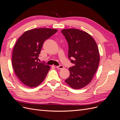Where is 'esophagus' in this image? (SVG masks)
<instances>
[{"instance_id":"esophagus-1","label":"esophagus","mask_w":120,"mask_h":120,"mask_svg":"<svg viewBox=\"0 0 120 120\" xmlns=\"http://www.w3.org/2000/svg\"><path fill=\"white\" fill-rule=\"evenodd\" d=\"M56 68H57V69H59V70H61V69H63L64 68V66H62V65H60V66H56Z\"/></svg>"}]
</instances>
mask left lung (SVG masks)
<instances>
[{"instance_id":"left-lung-1","label":"left lung","mask_w":120,"mask_h":120,"mask_svg":"<svg viewBox=\"0 0 120 120\" xmlns=\"http://www.w3.org/2000/svg\"><path fill=\"white\" fill-rule=\"evenodd\" d=\"M61 32L68 45V57L75 64L69 68L70 75L65 82L72 89L82 88L91 82L99 66L97 45L91 35L78 29H64Z\"/></svg>"}]
</instances>
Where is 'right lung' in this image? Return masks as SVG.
I'll use <instances>...</instances> for the list:
<instances>
[{
	"label": "right lung",
	"instance_id": "add662e5",
	"mask_svg": "<svg viewBox=\"0 0 120 120\" xmlns=\"http://www.w3.org/2000/svg\"><path fill=\"white\" fill-rule=\"evenodd\" d=\"M57 31L52 28H35L25 31L14 46L12 64L14 72L25 85L34 88L44 81L50 67L38 62L43 44Z\"/></svg>",
	"mask_w": 120,
	"mask_h": 120
}]
</instances>
